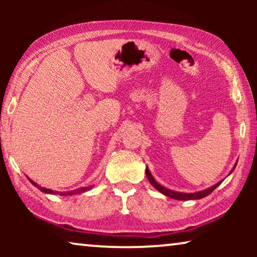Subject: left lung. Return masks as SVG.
I'll return each mask as SVG.
<instances>
[{
  "instance_id": "1",
  "label": "left lung",
  "mask_w": 257,
  "mask_h": 257,
  "mask_svg": "<svg viewBox=\"0 0 257 257\" xmlns=\"http://www.w3.org/2000/svg\"><path fill=\"white\" fill-rule=\"evenodd\" d=\"M146 177L147 179H149V181L152 184V186L156 189H158L160 193H163V194H165L166 196H170V198L172 199H175V200H195V199H202L205 198V196L209 195L210 193H212L214 189H215L217 186H219L221 182H217L216 185H214L213 187H210L208 189H205V191L202 192H198V193H191V194H186V193H178V192H173L171 191V189H167L165 188L164 186H161L158 184V182L154 180L152 175H151L149 168H146Z\"/></svg>"
}]
</instances>
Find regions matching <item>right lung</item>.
Instances as JSON below:
<instances>
[{"label": "right lung", "mask_w": 257, "mask_h": 257, "mask_svg": "<svg viewBox=\"0 0 257 257\" xmlns=\"http://www.w3.org/2000/svg\"><path fill=\"white\" fill-rule=\"evenodd\" d=\"M30 181H31V180H30ZM31 184H33L34 186H37V187L40 188L42 192L49 193V194H55L54 191H51V189H48V188H44V187H40V186H38V185L36 184V182L31 181ZM89 188H91V187H89ZM89 188H87V187H82V188L75 189V191H70V192H56V193H59V194H61V195H73V194H78V193L85 192V191H87V189H89Z\"/></svg>", "instance_id": "1"}]
</instances>
